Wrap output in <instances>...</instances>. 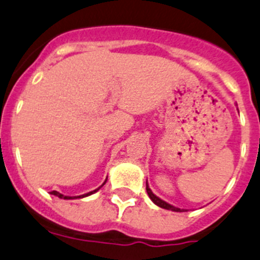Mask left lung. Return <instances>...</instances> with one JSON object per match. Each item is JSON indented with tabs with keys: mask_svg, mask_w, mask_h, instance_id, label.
<instances>
[{
	"mask_svg": "<svg viewBox=\"0 0 260 260\" xmlns=\"http://www.w3.org/2000/svg\"><path fill=\"white\" fill-rule=\"evenodd\" d=\"M146 192H148V196L150 197V200H151V201L154 202V204L156 205V206L161 207V209L171 210V211H176V212H182V211H184V210H181V209H178V207L172 206V205L167 204L166 201H163V200H160V199H159V197H156L155 194H154L153 192H151V189L149 188V186H148V181H146Z\"/></svg>",
	"mask_w": 260,
	"mask_h": 260,
	"instance_id": "left-lung-1",
	"label": "left lung"
}]
</instances>
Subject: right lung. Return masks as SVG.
<instances>
[{
  "label": "right lung",
  "instance_id": "right-lung-1",
  "mask_svg": "<svg viewBox=\"0 0 260 260\" xmlns=\"http://www.w3.org/2000/svg\"><path fill=\"white\" fill-rule=\"evenodd\" d=\"M106 183V181L104 182V184ZM104 184H102V186H104ZM101 186V187H102ZM101 187H99V188L97 189H94V191H91V192H88V193H86V194H82V196H74V197H71V196H64V194H61V193H59V192H56V191H51L50 193L51 194H54V196H56V197H59V199H64V200H74V199H83V197H87V196H89V194H92V193H94V192H97L99 191L100 188H101Z\"/></svg>",
  "mask_w": 260,
  "mask_h": 260
}]
</instances>
